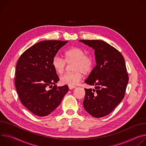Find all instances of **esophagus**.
Masks as SVG:
<instances>
[{
	"mask_svg": "<svg viewBox=\"0 0 146 146\" xmlns=\"http://www.w3.org/2000/svg\"><path fill=\"white\" fill-rule=\"evenodd\" d=\"M68 88H69L70 89H72L75 88L76 87L75 86H68Z\"/></svg>",
	"mask_w": 146,
	"mask_h": 146,
	"instance_id": "34e87169",
	"label": "esophagus"
}]
</instances>
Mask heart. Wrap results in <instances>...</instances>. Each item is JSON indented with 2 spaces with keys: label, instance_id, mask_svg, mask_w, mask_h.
Segmentation results:
<instances>
[{
  "label": "heart",
  "instance_id": "b5f03b06",
  "mask_svg": "<svg viewBox=\"0 0 146 146\" xmlns=\"http://www.w3.org/2000/svg\"><path fill=\"white\" fill-rule=\"evenodd\" d=\"M64 60L58 56H55L52 60V66L55 71L62 74L67 64L73 63L72 70L73 72L65 74L60 77V82L63 85L74 86L78 85L82 78V74L88 75L93 70L94 61L93 58L86 55L82 48L72 47L66 50L64 54Z\"/></svg>",
  "mask_w": 146,
  "mask_h": 146
}]
</instances>
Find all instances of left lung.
Returning <instances> with one entry per match:
<instances>
[{
  "instance_id": "obj_1",
  "label": "left lung",
  "mask_w": 146,
  "mask_h": 146,
  "mask_svg": "<svg viewBox=\"0 0 146 146\" xmlns=\"http://www.w3.org/2000/svg\"><path fill=\"white\" fill-rule=\"evenodd\" d=\"M94 50L96 66L85 83L95 89H85V110L95 118L105 117L124 98L129 77L122 54L100 40H79Z\"/></svg>"
}]
</instances>
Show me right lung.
Segmentation results:
<instances>
[{"instance_id":"add662e5","label":"right lung","mask_w":146,"mask_h":146,"mask_svg":"<svg viewBox=\"0 0 146 146\" xmlns=\"http://www.w3.org/2000/svg\"><path fill=\"white\" fill-rule=\"evenodd\" d=\"M67 42L56 40L38 42L26 50L18 60L16 90L22 104L37 116L50 114L69 90L67 85L57 87L59 78L52 64L58 50ZM48 87L52 88L48 90Z\"/></svg>"}]
</instances>
